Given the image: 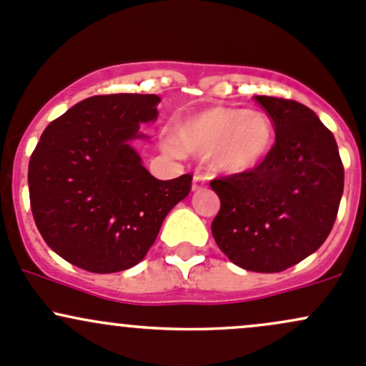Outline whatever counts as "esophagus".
I'll use <instances>...</instances> for the list:
<instances>
[{
	"label": "esophagus",
	"instance_id": "34e87169",
	"mask_svg": "<svg viewBox=\"0 0 366 366\" xmlns=\"http://www.w3.org/2000/svg\"><path fill=\"white\" fill-rule=\"evenodd\" d=\"M205 184H207V177L194 175L193 177V186H191V189L199 191V189H203V187H205Z\"/></svg>",
	"mask_w": 366,
	"mask_h": 366
}]
</instances>
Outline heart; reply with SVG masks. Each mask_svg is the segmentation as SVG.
<instances>
[{"mask_svg":"<svg viewBox=\"0 0 366 366\" xmlns=\"http://www.w3.org/2000/svg\"><path fill=\"white\" fill-rule=\"evenodd\" d=\"M275 144L270 115L234 107H209L180 119L175 124L172 152L210 156L215 172L244 175L259 168Z\"/></svg>","mask_w":366,"mask_h":366,"instance_id":"obj_1","label":"heart"}]
</instances>
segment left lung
<instances>
[{"mask_svg":"<svg viewBox=\"0 0 366 366\" xmlns=\"http://www.w3.org/2000/svg\"><path fill=\"white\" fill-rule=\"evenodd\" d=\"M275 126L268 159L254 172L215 179L221 199L215 244L237 267L275 274L317 251L344 193V167L333 133L309 107L256 96Z\"/></svg>","mask_w":366,"mask_h":366,"instance_id":"obj_1","label":"left lung"}]
</instances>
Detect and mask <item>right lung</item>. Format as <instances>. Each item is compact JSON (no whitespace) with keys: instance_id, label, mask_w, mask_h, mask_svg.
<instances>
[{"instance_id":"right-lung-1","label":"right lung","mask_w":366,"mask_h":366,"mask_svg":"<svg viewBox=\"0 0 366 366\" xmlns=\"http://www.w3.org/2000/svg\"><path fill=\"white\" fill-rule=\"evenodd\" d=\"M156 94L91 96L41 133L28 184L38 232L54 252L92 274L140 263L193 175L157 180L133 140L157 119Z\"/></svg>"}]
</instances>
